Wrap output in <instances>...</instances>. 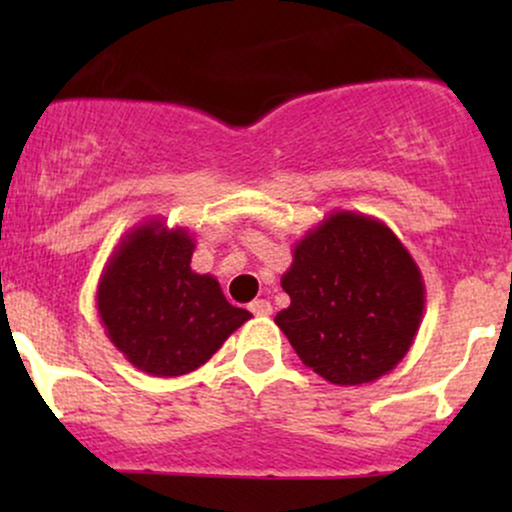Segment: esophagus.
Returning <instances> with one entry per match:
<instances>
[{
  "label": "esophagus",
  "instance_id": "1",
  "mask_svg": "<svg viewBox=\"0 0 512 512\" xmlns=\"http://www.w3.org/2000/svg\"><path fill=\"white\" fill-rule=\"evenodd\" d=\"M248 310L252 315H269V313H272V303L264 301V298H257V301H252L248 305Z\"/></svg>",
  "mask_w": 512,
  "mask_h": 512
}]
</instances>
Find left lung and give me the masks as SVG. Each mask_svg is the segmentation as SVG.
I'll return each instance as SVG.
<instances>
[{"instance_id": "8db88e82", "label": "left lung", "mask_w": 512, "mask_h": 512, "mask_svg": "<svg viewBox=\"0 0 512 512\" xmlns=\"http://www.w3.org/2000/svg\"><path fill=\"white\" fill-rule=\"evenodd\" d=\"M291 305L274 317L296 354L334 385H361L409 351L424 313L419 267L390 228L334 214L310 231L281 279Z\"/></svg>"}]
</instances>
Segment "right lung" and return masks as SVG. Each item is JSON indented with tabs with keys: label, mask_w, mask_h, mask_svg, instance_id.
<instances>
[{
	"label": "right lung",
	"mask_w": 512,
	"mask_h": 512,
	"mask_svg": "<svg viewBox=\"0 0 512 512\" xmlns=\"http://www.w3.org/2000/svg\"><path fill=\"white\" fill-rule=\"evenodd\" d=\"M185 231H134L105 269L98 313L110 342L139 370L175 378L209 361L250 313L226 301L214 276L195 274Z\"/></svg>",
	"instance_id": "add662e5"
}]
</instances>
